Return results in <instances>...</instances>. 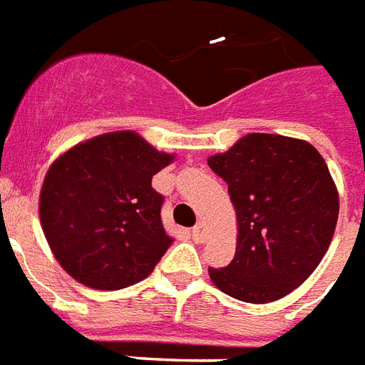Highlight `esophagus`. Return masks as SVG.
<instances>
[{
  "mask_svg": "<svg viewBox=\"0 0 365 365\" xmlns=\"http://www.w3.org/2000/svg\"><path fill=\"white\" fill-rule=\"evenodd\" d=\"M190 235H192L194 241H204V237H206V225L204 223H196Z\"/></svg>",
  "mask_w": 365,
  "mask_h": 365,
  "instance_id": "1",
  "label": "esophagus"
}]
</instances>
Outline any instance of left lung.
<instances>
[{
  "mask_svg": "<svg viewBox=\"0 0 365 365\" xmlns=\"http://www.w3.org/2000/svg\"><path fill=\"white\" fill-rule=\"evenodd\" d=\"M208 165L237 215L235 257L210 278L239 302L282 299L319 267L336 230L339 190L323 155L305 140L257 132Z\"/></svg>",
  "mask_w": 365,
  "mask_h": 365,
  "instance_id": "left-lung-1",
  "label": "left lung"
}]
</instances>
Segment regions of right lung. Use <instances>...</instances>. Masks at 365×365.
<instances>
[{"label": "right lung", "mask_w": 365, "mask_h": 365, "mask_svg": "<svg viewBox=\"0 0 365 365\" xmlns=\"http://www.w3.org/2000/svg\"><path fill=\"white\" fill-rule=\"evenodd\" d=\"M175 161L134 130L77 143L50 165L38 215L50 251L73 280L122 289L148 278L173 239L153 175Z\"/></svg>", "instance_id": "1"}]
</instances>
